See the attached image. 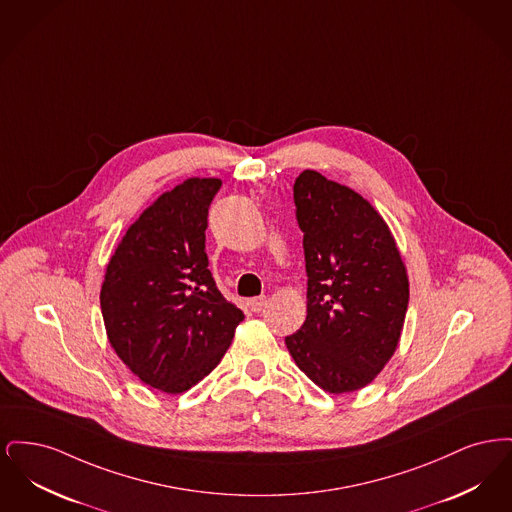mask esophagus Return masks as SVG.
Wrapping results in <instances>:
<instances>
[{
	"mask_svg": "<svg viewBox=\"0 0 512 512\" xmlns=\"http://www.w3.org/2000/svg\"><path fill=\"white\" fill-rule=\"evenodd\" d=\"M247 305H249V309H251L253 313H261V311L265 309V305H267V297H265V295L253 297V299L247 301Z\"/></svg>",
	"mask_w": 512,
	"mask_h": 512,
	"instance_id": "1",
	"label": "esophagus"
}]
</instances>
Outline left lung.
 Instances as JSON below:
<instances>
[{
    "label": "left lung",
    "instance_id": "8db88e82",
    "mask_svg": "<svg viewBox=\"0 0 512 512\" xmlns=\"http://www.w3.org/2000/svg\"><path fill=\"white\" fill-rule=\"evenodd\" d=\"M293 203L303 232L307 318L286 345L322 390H361L397 347L409 305L407 270L388 224L347 186L303 171Z\"/></svg>",
    "mask_w": 512,
    "mask_h": 512
}]
</instances>
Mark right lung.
Instances as JSON below:
<instances>
[{"mask_svg":"<svg viewBox=\"0 0 512 512\" xmlns=\"http://www.w3.org/2000/svg\"><path fill=\"white\" fill-rule=\"evenodd\" d=\"M219 178H190L140 215L101 286L113 349L144 384L182 393L224 357L244 313L219 292L205 253Z\"/></svg>","mask_w":512,"mask_h":512,"instance_id":"add662e5","label":"right lung"}]
</instances>
